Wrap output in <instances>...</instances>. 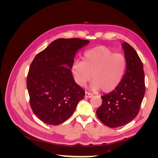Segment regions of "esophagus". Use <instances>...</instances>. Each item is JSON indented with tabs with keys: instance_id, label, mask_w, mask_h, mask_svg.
I'll list each match as a JSON object with an SVG mask.
<instances>
[{
	"instance_id": "1",
	"label": "esophagus",
	"mask_w": 158,
	"mask_h": 158,
	"mask_svg": "<svg viewBox=\"0 0 158 158\" xmlns=\"http://www.w3.org/2000/svg\"><path fill=\"white\" fill-rule=\"evenodd\" d=\"M92 97H93V94H90V93H89L88 92H85V98H92Z\"/></svg>"
}]
</instances>
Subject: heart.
Here are the masks:
<instances>
[{"label":"heart","mask_w":158,"mask_h":158,"mask_svg":"<svg viewBox=\"0 0 158 158\" xmlns=\"http://www.w3.org/2000/svg\"><path fill=\"white\" fill-rule=\"evenodd\" d=\"M83 61H74L72 72L76 82L84 86L91 80V88L101 89L108 93L120 84L126 69L125 56L105 46H98L87 50L83 55Z\"/></svg>","instance_id":"heart-1"}]
</instances>
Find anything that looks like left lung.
<instances>
[{
	"label": "left lung",
	"mask_w": 158,
	"mask_h": 158,
	"mask_svg": "<svg viewBox=\"0 0 158 158\" xmlns=\"http://www.w3.org/2000/svg\"><path fill=\"white\" fill-rule=\"evenodd\" d=\"M122 46L127 61L125 74L115 89L102 96V104L96 111L99 120L110 128L125 125L136 117L146 89L139 56L128 43L123 42Z\"/></svg>",
	"instance_id": "left-lung-1"
}]
</instances>
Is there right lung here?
Here are the masks:
<instances>
[{"label":"right lung","mask_w":158,"mask_h":158,"mask_svg":"<svg viewBox=\"0 0 158 158\" xmlns=\"http://www.w3.org/2000/svg\"><path fill=\"white\" fill-rule=\"evenodd\" d=\"M88 44L78 38H60L35 56L27 88L31 108L41 121L51 125L64 123L84 98L85 91L75 82L71 68L76 52Z\"/></svg>","instance_id":"add662e5"}]
</instances>
